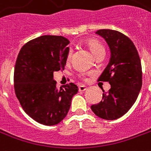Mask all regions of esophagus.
<instances>
[{"mask_svg": "<svg viewBox=\"0 0 151 151\" xmlns=\"http://www.w3.org/2000/svg\"><path fill=\"white\" fill-rule=\"evenodd\" d=\"M86 88H87V87L85 86H80L78 87V89H79L80 92H84V91H86Z\"/></svg>", "mask_w": 151, "mask_h": 151, "instance_id": "34e87169", "label": "esophagus"}]
</instances>
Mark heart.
I'll use <instances>...</instances> for the list:
<instances>
[{
  "label": "heart",
  "instance_id": "1",
  "mask_svg": "<svg viewBox=\"0 0 151 151\" xmlns=\"http://www.w3.org/2000/svg\"><path fill=\"white\" fill-rule=\"evenodd\" d=\"M87 45H88V47H89L91 51L93 53V55L95 56L98 55L101 53L104 52V48L102 46V44L96 40H89L87 42ZM71 56H72V50H70L67 54V56H66V61L67 62L70 60Z\"/></svg>",
  "mask_w": 151,
  "mask_h": 151
}]
</instances>
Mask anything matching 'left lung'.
<instances>
[{
    "label": "left lung",
    "instance_id": "obj_1",
    "mask_svg": "<svg viewBox=\"0 0 151 151\" xmlns=\"http://www.w3.org/2000/svg\"><path fill=\"white\" fill-rule=\"evenodd\" d=\"M109 45L111 58L98 81H109L111 88L103 90L100 103L91 106L96 116L114 120L129 111L142 87V65L135 46L129 38L115 30L101 29L96 32Z\"/></svg>",
    "mask_w": 151,
    "mask_h": 151
}]
</instances>
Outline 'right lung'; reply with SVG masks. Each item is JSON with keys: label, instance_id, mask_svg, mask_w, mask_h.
<instances>
[{"label": "right lung", "instance_id": "obj_1", "mask_svg": "<svg viewBox=\"0 0 151 151\" xmlns=\"http://www.w3.org/2000/svg\"><path fill=\"white\" fill-rule=\"evenodd\" d=\"M70 41L58 35H42L25 43L17 56L14 89L24 111L43 125L60 123L67 115L78 86L56 87L55 71L64 70Z\"/></svg>", "mask_w": 151, "mask_h": 151}]
</instances>
